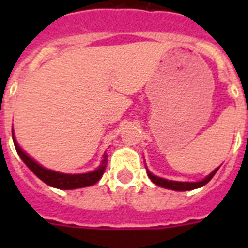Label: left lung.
Returning a JSON list of instances; mask_svg holds the SVG:
<instances>
[{
  "instance_id": "1",
  "label": "left lung",
  "mask_w": 248,
  "mask_h": 248,
  "mask_svg": "<svg viewBox=\"0 0 248 248\" xmlns=\"http://www.w3.org/2000/svg\"><path fill=\"white\" fill-rule=\"evenodd\" d=\"M217 170L218 168L215 169L214 171H212L209 176L206 177V179H203L202 181H199V183H179V181H170V180H166V179H161V177L155 176V175H153L149 171H148V176L150 177V180L154 184H156L157 186H161V187H165V189L176 190V191H187V190L198 189V187H201V186L206 185V184L211 180L212 176L216 174Z\"/></svg>"
}]
</instances>
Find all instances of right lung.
Returning a JSON list of instances; mask_svg holds the SVG:
<instances>
[{
    "mask_svg": "<svg viewBox=\"0 0 248 248\" xmlns=\"http://www.w3.org/2000/svg\"><path fill=\"white\" fill-rule=\"evenodd\" d=\"M12 138L13 143H15V148H16L19 157L23 160V163H25L26 165H27L28 168H30L31 170L43 181V183H46L49 186H53V187H57V189L72 190L77 189V187H85V186L94 185V184L98 183V181L100 180V177L104 174L105 166H107V155H104V160L102 161V165H100L97 170L88 172V174H61V172L48 170V169L43 168V166H41L39 164H37L34 160H32L27 154H26L25 151H22V149L18 146L15 137H13V133Z\"/></svg>",
    "mask_w": 248,
    "mask_h": 248,
    "instance_id": "right-lung-1",
    "label": "right lung"
}]
</instances>
